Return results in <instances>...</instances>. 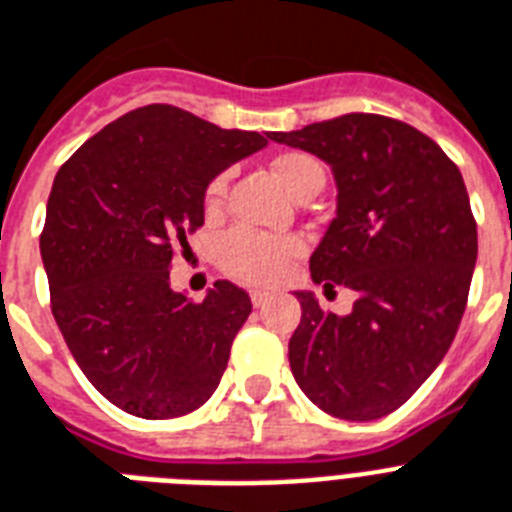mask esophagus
<instances>
[{"label":"esophagus","mask_w":512,"mask_h":512,"mask_svg":"<svg viewBox=\"0 0 512 512\" xmlns=\"http://www.w3.org/2000/svg\"><path fill=\"white\" fill-rule=\"evenodd\" d=\"M249 297H252V305H255V308H260V305H265L268 300H271V295H268V292H263V289H252V292H249Z\"/></svg>","instance_id":"esophagus-1"}]
</instances>
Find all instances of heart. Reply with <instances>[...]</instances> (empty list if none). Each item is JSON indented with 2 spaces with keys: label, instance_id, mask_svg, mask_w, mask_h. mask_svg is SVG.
I'll use <instances>...</instances> for the list:
<instances>
[{
  "label": "heart",
  "instance_id": "heart-1",
  "mask_svg": "<svg viewBox=\"0 0 512 512\" xmlns=\"http://www.w3.org/2000/svg\"><path fill=\"white\" fill-rule=\"evenodd\" d=\"M273 175L292 196L303 199L305 193L321 191L327 172L316 156L305 151H284L271 162ZM228 177H215L207 188V209L215 212L223 204ZM300 241L295 236H263V233L236 228L220 241V263L231 276L249 284H271L281 276L292 257L300 255Z\"/></svg>",
  "mask_w": 512,
  "mask_h": 512
}]
</instances>
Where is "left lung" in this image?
I'll list each match as a JSON object with an SVG mask.
<instances>
[{"label": "left lung", "instance_id": "left-lung-1", "mask_svg": "<svg viewBox=\"0 0 512 512\" xmlns=\"http://www.w3.org/2000/svg\"><path fill=\"white\" fill-rule=\"evenodd\" d=\"M271 140L329 164L337 212L311 276L356 292L348 316L295 292L292 374L332 417H385L441 364L465 313L478 257L465 180L428 135L388 116L345 114Z\"/></svg>", "mask_w": 512, "mask_h": 512}]
</instances>
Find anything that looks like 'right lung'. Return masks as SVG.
Returning a JSON list of instances; mask_svg holds the SVG:
<instances>
[{
  "label": "right lung",
  "mask_w": 512,
  "mask_h": 512,
  "mask_svg": "<svg viewBox=\"0 0 512 512\" xmlns=\"http://www.w3.org/2000/svg\"><path fill=\"white\" fill-rule=\"evenodd\" d=\"M271 135L220 130L183 108H135L55 175L42 263L52 316L84 377L143 420L199 409L220 385L252 300L215 281L201 303L170 287L209 183Z\"/></svg>",
  "instance_id": "obj_1"
}]
</instances>
